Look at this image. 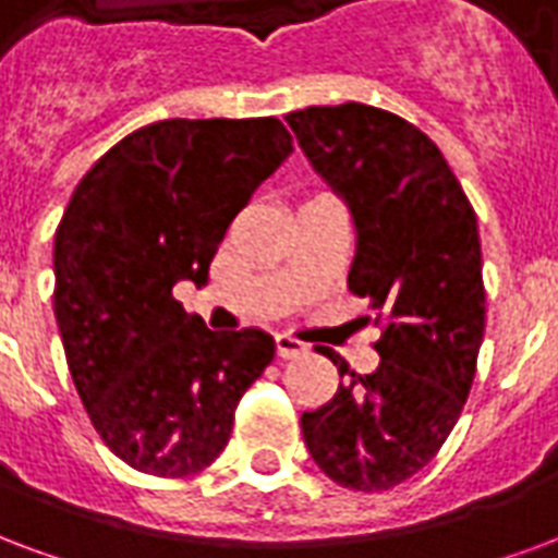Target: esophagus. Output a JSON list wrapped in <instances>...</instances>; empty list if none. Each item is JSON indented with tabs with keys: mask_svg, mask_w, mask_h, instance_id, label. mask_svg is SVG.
I'll return each mask as SVG.
<instances>
[{
	"mask_svg": "<svg viewBox=\"0 0 558 558\" xmlns=\"http://www.w3.org/2000/svg\"><path fill=\"white\" fill-rule=\"evenodd\" d=\"M308 347L303 341H296L294 335H276V353L282 355V359H296V355H303Z\"/></svg>",
	"mask_w": 558,
	"mask_h": 558,
	"instance_id": "obj_1",
	"label": "esophagus"
}]
</instances>
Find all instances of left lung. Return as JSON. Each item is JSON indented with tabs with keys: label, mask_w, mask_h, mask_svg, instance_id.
<instances>
[{
	"label": "left lung",
	"mask_w": 558,
	"mask_h": 558,
	"mask_svg": "<svg viewBox=\"0 0 558 558\" xmlns=\"http://www.w3.org/2000/svg\"><path fill=\"white\" fill-rule=\"evenodd\" d=\"M284 120L353 211L347 284L383 326L374 374L324 350L350 383L303 412L305 447L332 483L388 492L433 462L471 393L485 332L476 215L441 149L403 117L343 102Z\"/></svg>",
	"instance_id": "obj_1"
}]
</instances>
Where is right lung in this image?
Instances as JSON below:
<instances>
[{
  "label": "right lung",
  "instance_id": "1",
  "mask_svg": "<svg viewBox=\"0 0 558 558\" xmlns=\"http://www.w3.org/2000/svg\"><path fill=\"white\" fill-rule=\"evenodd\" d=\"M291 153L276 117L161 120L75 184L56 232L52 305L87 417L129 468L167 480L208 468L274 362V335L211 332L173 288L208 282L234 215Z\"/></svg>",
  "mask_w": 558,
  "mask_h": 558
}]
</instances>
